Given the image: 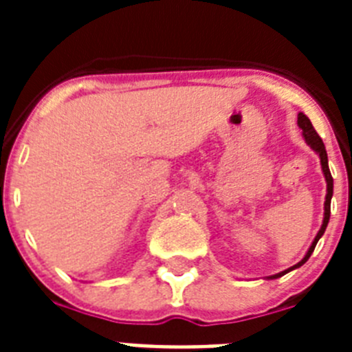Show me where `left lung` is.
I'll list each match as a JSON object with an SVG mask.
<instances>
[{
	"mask_svg": "<svg viewBox=\"0 0 352 352\" xmlns=\"http://www.w3.org/2000/svg\"><path fill=\"white\" fill-rule=\"evenodd\" d=\"M298 125H300V129L303 130V138H305V141H307V144H309L310 148L314 149V151H317V155H319V158H321L322 173H324L326 183H328V194H326V201H324V220H322L321 229H319V232H317L316 239H314L312 245H310L309 252H307V256H305L303 259L300 261V263L294 264L292 268L285 270V272L278 273V275L272 276V278H278V276L285 275V273L291 272V270L300 268L301 264H305V263H307V261H309V257L312 256V252H314V248H316V245H317V241H319V238H321V236L324 234L326 226H328V222H329V211H331V195H333V178H331V173H329V167H328V155H326L324 142H322V139L319 138V133L316 132V129H314L312 123H310V120H309V118H307V116H305L303 113L298 114Z\"/></svg>",
	"mask_w": 352,
	"mask_h": 352,
	"instance_id": "obj_1",
	"label": "left lung"
}]
</instances>
